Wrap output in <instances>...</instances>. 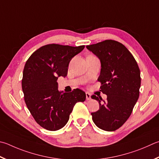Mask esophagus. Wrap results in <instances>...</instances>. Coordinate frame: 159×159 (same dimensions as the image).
<instances>
[{
	"instance_id": "esophagus-1",
	"label": "esophagus",
	"mask_w": 159,
	"mask_h": 159,
	"mask_svg": "<svg viewBox=\"0 0 159 159\" xmlns=\"http://www.w3.org/2000/svg\"><path fill=\"white\" fill-rule=\"evenodd\" d=\"M85 95H86V99H87V100H90L91 99V95H90V94L88 93V92H86Z\"/></svg>"
}]
</instances>
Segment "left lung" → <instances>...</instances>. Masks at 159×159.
I'll return each mask as SVG.
<instances>
[{
    "label": "left lung",
    "instance_id": "obj_1",
    "mask_svg": "<svg viewBox=\"0 0 159 159\" xmlns=\"http://www.w3.org/2000/svg\"><path fill=\"white\" fill-rule=\"evenodd\" d=\"M101 62L98 81L101 92L107 95L91 96L99 103V110L92 112V120L99 129L113 131L121 127L131 115L139 97L141 79L137 62L120 42L108 39L87 46Z\"/></svg>",
    "mask_w": 159,
    "mask_h": 159
}]
</instances>
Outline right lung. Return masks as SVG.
<instances>
[{
  "mask_svg": "<svg viewBox=\"0 0 159 159\" xmlns=\"http://www.w3.org/2000/svg\"><path fill=\"white\" fill-rule=\"evenodd\" d=\"M84 48L47 44L34 51L25 62L21 83L25 104L36 122L45 129H62L74 105L86 99L80 89L60 92L57 83L58 77L67 76L72 57Z\"/></svg>",
  "mask_w": 159,
  "mask_h": 159,
  "instance_id": "add662e5",
  "label": "right lung"
}]
</instances>
